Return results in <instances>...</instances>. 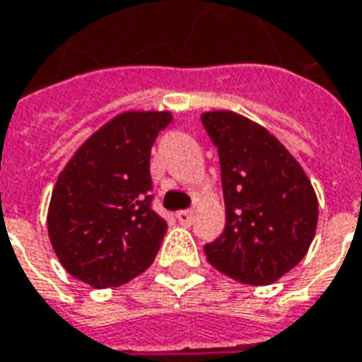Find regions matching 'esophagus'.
I'll return each mask as SVG.
<instances>
[{"label": "esophagus", "mask_w": 362, "mask_h": 362, "mask_svg": "<svg viewBox=\"0 0 362 362\" xmlns=\"http://www.w3.org/2000/svg\"><path fill=\"white\" fill-rule=\"evenodd\" d=\"M176 219H178V223L180 225H192V221H194V211L192 209H182V211H178L176 214Z\"/></svg>", "instance_id": "obj_1"}]
</instances>
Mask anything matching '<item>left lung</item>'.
<instances>
[{"mask_svg":"<svg viewBox=\"0 0 362 362\" xmlns=\"http://www.w3.org/2000/svg\"><path fill=\"white\" fill-rule=\"evenodd\" d=\"M219 151L225 229L207 262L241 284L269 286L294 269L317 227V196L304 168L272 133L229 110L202 113Z\"/></svg>","mask_w":362,"mask_h":362,"instance_id":"8db88e82","label":"left lung"}]
</instances>
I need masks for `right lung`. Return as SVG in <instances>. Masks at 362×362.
Segmentation results:
<instances>
[{
  "label": "right lung",
  "mask_w": 362,
  "mask_h": 362,
  "mask_svg": "<svg viewBox=\"0 0 362 362\" xmlns=\"http://www.w3.org/2000/svg\"><path fill=\"white\" fill-rule=\"evenodd\" d=\"M170 111H123L86 139L52 188L47 227L60 264L92 288L145 272L166 233L151 209V148Z\"/></svg>",
  "instance_id": "obj_1"
}]
</instances>
